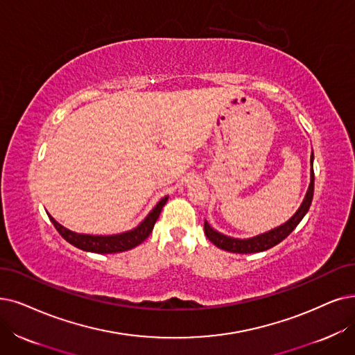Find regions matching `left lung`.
Wrapping results in <instances>:
<instances>
[{
  "label": "left lung",
  "instance_id": "8db88e82",
  "mask_svg": "<svg viewBox=\"0 0 355 355\" xmlns=\"http://www.w3.org/2000/svg\"><path fill=\"white\" fill-rule=\"evenodd\" d=\"M310 164H311V170H310V185L309 189L306 192L304 200L302 202V205L299 207L294 212V216L286 221L284 224H281L275 229L265 232L262 234L253 236L249 239H237V237H230L225 236L217 230L212 229V227L208 224V221L205 220L204 223V232L208 237V240L211 243H214L217 248L227 250V252H233V253H257V252H263L274 248L275 245H278L279 242H282L299 223L303 220V217L307 214V211L310 208L311 200H313V191H315V173H313V151H311L310 155Z\"/></svg>",
  "mask_w": 355,
  "mask_h": 355
}]
</instances>
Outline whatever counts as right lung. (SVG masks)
I'll list each match as a JSON object with an SVG mask.
<instances>
[{"label": "right lung", "instance_id": "obj_1", "mask_svg": "<svg viewBox=\"0 0 355 355\" xmlns=\"http://www.w3.org/2000/svg\"><path fill=\"white\" fill-rule=\"evenodd\" d=\"M168 196L162 198V200L157 202L150 212L148 216L141 221L135 229L118 233V234H107V236H98V234H84V233H76L65 229L64 225H61L58 221H56L51 214H48L49 220L55 225V229L58 230V233L67 240L68 243L73 246L86 250V252H94V253H118V252H125L130 250L139 243H143L144 240L150 236L153 227L157 221L162 208L164 207L166 201Z\"/></svg>", "mask_w": 355, "mask_h": 355}]
</instances>
